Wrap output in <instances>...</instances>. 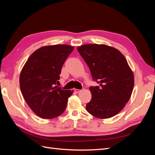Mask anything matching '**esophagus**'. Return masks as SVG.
I'll return each instance as SVG.
<instances>
[{
  "label": "esophagus",
  "instance_id": "34e87169",
  "mask_svg": "<svg viewBox=\"0 0 155 155\" xmlns=\"http://www.w3.org/2000/svg\"><path fill=\"white\" fill-rule=\"evenodd\" d=\"M80 91H81V90H79V89H74V92L76 93H79V92H80Z\"/></svg>",
  "mask_w": 155,
  "mask_h": 155
}]
</instances>
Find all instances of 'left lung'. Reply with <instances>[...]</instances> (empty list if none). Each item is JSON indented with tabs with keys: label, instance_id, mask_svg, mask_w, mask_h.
Instances as JSON below:
<instances>
[{
	"label": "left lung",
	"instance_id": "obj_1",
	"mask_svg": "<svg viewBox=\"0 0 155 155\" xmlns=\"http://www.w3.org/2000/svg\"><path fill=\"white\" fill-rule=\"evenodd\" d=\"M99 86L89 88L92 99L86 105L91 114L105 119L118 114L130 99L134 75L119 50L105 45L87 44L77 48Z\"/></svg>",
	"mask_w": 155,
	"mask_h": 155
}]
</instances>
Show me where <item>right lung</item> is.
Segmentation results:
<instances>
[{
    "label": "right lung",
    "instance_id": "obj_1",
    "mask_svg": "<svg viewBox=\"0 0 155 155\" xmlns=\"http://www.w3.org/2000/svg\"><path fill=\"white\" fill-rule=\"evenodd\" d=\"M74 47L67 45L43 46L33 53L20 74V88L33 112L44 119L60 116L73 91L56 86L63 65Z\"/></svg>",
    "mask_w": 155,
    "mask_h": 155
}]
</instances>
